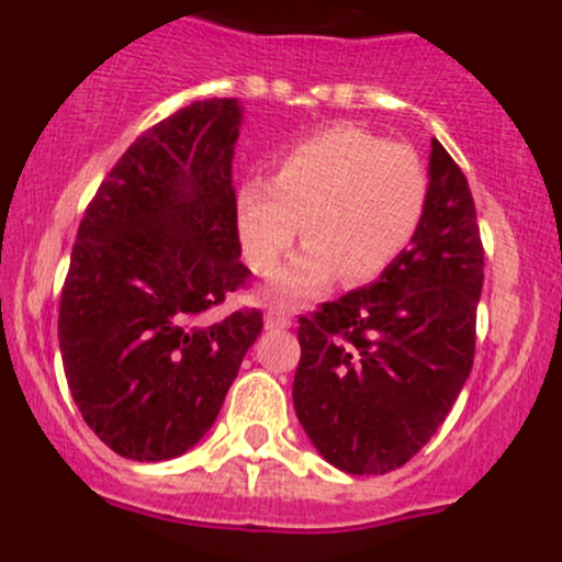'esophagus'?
<instances>
[{"label":"esophagus","mask_w":562,"mask_h":562,"mask_svg":"<svg viewBox=\"0 0 562 562\" xmlns=\"http://www.w3.org/2000/svg\"><path fill=\"white\" fill-rule=\"evenodd\" d=\"M266 328H288L291 326V313L282 307H269L263 315Z\"/></svg>","instance_id":"obj_1"}]
</instances>
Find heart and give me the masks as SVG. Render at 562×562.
<instances>
[{
    "label": "heart",
    "instance_id": "b5f03b06",
    "mask_svg": "<svg viewBox=\"0 0 562 562\" xmlns=\"http://www.w3.org/2000/svg\"><path fill=\"white\" fill-rule=\"evenodd\" d=\"M429 201V176L407 144L367 130H321L288 146L274 179L252 176L236 192V228L247 263L266 274L299 236L304 252L277 274L280 296L299 299L334 277L364 285L411 247Z\"/></svg>",
    "mask_w": 562,
    "mask_h": 562
}]
</instances>
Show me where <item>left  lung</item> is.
<instances>
[{
    "mask_svg": "<svg viewBox=\"0 0 562 562\" xmlns=\"http://www.w3.org/2000/svg\"><path fill=\"white\" fill-rule=\"evenodd\" d=\"M481 285L473 195L432 138L429 201L411 249L372 285L299 317L293 407L334 468L383 475L438 432L473 367Z\"/></svg>",
    "mask_w": 562,
    "mask_h": 562,
    "instance_id": "obj_1",
    "label": "left lung"
}]
</instances>
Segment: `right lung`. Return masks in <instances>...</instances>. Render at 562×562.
I'll return each mask as SVG.
<instances>
[{"label":"right lung","instance_id":"1","mask_svg":"<svg viewBox=\"0 0 562 562\" xmlns=\"http://www.w3.org/2000/svg\"><path fill=\"white\" fill-rule=\"evenodd\" d=\"M236 100H198L130 144L83 212L59 299L67 386L135 462L184 454L217 418L260 310L212 317L249 282L236 228Z\"/></svg>","mask_w":562,"mask_h":562}]
</instances>
